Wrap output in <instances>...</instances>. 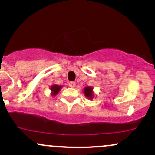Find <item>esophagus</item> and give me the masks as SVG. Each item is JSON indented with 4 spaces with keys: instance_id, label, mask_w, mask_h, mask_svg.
Returning a JSON list of instances; mask_svg holds the SVG:
<instances>
[{
    "instance_id": "obj_1",
    "label": "esophagus",
    "mask_w": 155,
    "mask_h": 155,
    "mask_svg": "<svg viewBox=\"0 0 155 155\" xmlns=\"http://www.w3.org/2000/svg\"><path fill=\"white\" fill-rule=\"evenodd\" d=\"M69 86L71 88H74L76 87V83L74 82V81H71V82L69 83Z\"/></svg>"
}]
</instances>
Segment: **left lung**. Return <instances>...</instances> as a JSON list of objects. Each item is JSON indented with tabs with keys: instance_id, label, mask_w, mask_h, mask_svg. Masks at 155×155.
Returning a JSON list of instances; mask_svg holds the SVG:
<instances>
[{
	"instance_id": "1",
	"label": "left lung",
	"mask_w": 155,
	"mask_h": 155,
	"mask_svg": "<svg viewBox=\"0 0 155 155\" xmlns=\"http://www.w3.org/2000/svg\"><path fill=\"white\" fill-rule=\"evenodd\" d=\"M84 94L90 100H92L94 97V92L93 88L92 87H85L84 89Z\"/></svg>"
}]
</instances>
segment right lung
<instances>
[{
  "mask_svg": "<svg viewBox=\"0 0 155 155\" xmlns=\"http://www.w3.org/2000/svg\"><path fill=\"white\" fill-rule=\"evenodd\" d=\"M63 86L61 85H57V84H53L50 87L51 90V95L52 96H55L57 94H58V92H60V90H61Z\"/></svg>",
  "mask_w": 155,
  "mask_h": 155,
  "instance_id": "right-lung-1",
  "label": "right lung"
}]
</instances>
